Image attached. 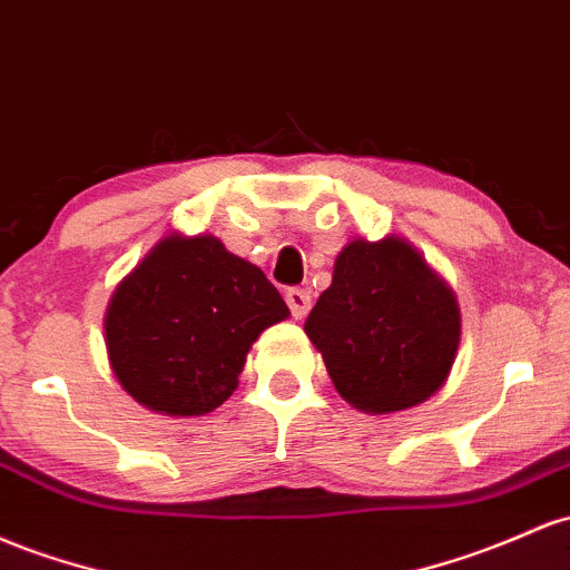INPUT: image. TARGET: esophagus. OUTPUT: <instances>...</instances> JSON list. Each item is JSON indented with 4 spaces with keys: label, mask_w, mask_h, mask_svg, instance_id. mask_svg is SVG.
Returning <instances> with one entry per match:
<instances>
[{
    "label": "esophagus",
    "mask_w": 570,
    "mask_h": 570,
    "mask_svg": "<svg viewBox=\"0 0 570 570\" xmlns=\"http://www.w3.org/2000/svg\"><path fill=\"white\" fill-rule=\"evenodd\" d=\"M286 305H289L292 316L303 318L311 311V292L292 286V289H286Z\"/></svg>",
    "instance_id": "1"
}]
</instances>
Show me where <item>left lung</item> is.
Instances as JSON below:
<instances>
[{
  "mask_svg": "<svg viewBox=\"0 0 570 570\" xmlns=\"http://www.w3.org/2000/svg\"><path fill=\"white\" fill-rule=\"evenodd\" d=\"M343 400L392 414L435 395L460 346L458 297L403 237L352 240L305 318Z\"/></svg>",
  "mask_w": 570,
  "mask_h": 570,
  "instance_id": "obj_1",
  "label": "left lung"
}]
</instances>
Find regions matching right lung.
<instances>
[{"instance_id":"obj_1","label":"right lung","mask_w":570,"mask_h":570,"mask_svg":"<svg viewBox=\"0 0 570 570\" xmlns=\"http://www.w3.org/2000/svg\"><path fill=\"white\" fill-rule=\"evenodd\" d=\"M289 308L265 273L214 235H167L112 292L105 346L137 403L199 416L237 390L252 343Z\"/></svg>"}]
</instances>
